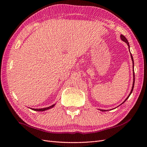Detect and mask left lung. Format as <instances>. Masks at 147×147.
<instances>
[{"instance_id": "1", "label": "left lung", "mask_w": 147, "mask_h": 147, "mask_svg": "<svg viewBox=\"0 0 147 147\" xmlns=\"http://www.w3.org/2000/svg\"><path fill=\"white\" fill-rule=\"evenodd\" d=\"M120 38H121V39L123 41H124V42L125 43H127V46H128V48H129H129H130V47H129V42H128V41H127V38L124 36L123 35H120ZM130 54H131V59H132V68H133V84H132V89H131V92H130V94H129V96L127 97V98L124 100V101L123 102V103L121 104H123L124 102H125L128 98H129V97L130 96V95L131 94V93H132V91H133V89H134V83H135V75H134V59H133V57H132V55H131V53H130ZM99 110H100V111H102V112H105V111H106V110H101V109H99Z\"/></svg>"}]
</instances>
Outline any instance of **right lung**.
Returning <instances> with one entry per match:
<instances>
[{
  "mask_svg": "<svg viewBox=\"0 0 147 147\" xmlns=\"http://www.w3.org/2000/svg\"><path fill=\"white\" fill-rule=\"evenodd\" d=\"M56 105L55 104H53L50 107H45V108H43V109H32V108H30L31 110H34V111H38V112H43V111H45V110H47L48 109H50L51 108H53V107H54L55 105Z\"/></svg>",
  "mask_w": 147,
  "mask_h": 147,
  "instance_id": "right-lung-1",
  "label": "right lung"
}]
</instances>
